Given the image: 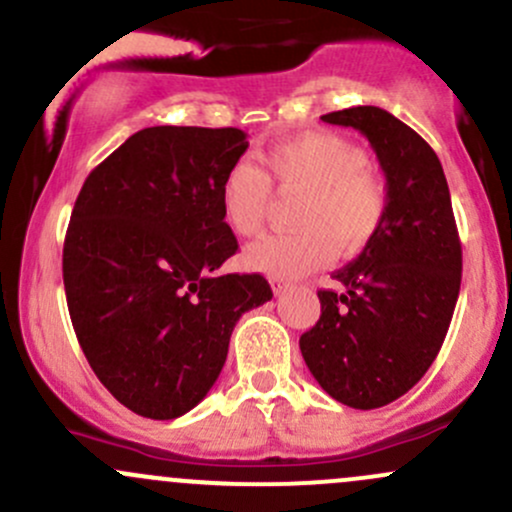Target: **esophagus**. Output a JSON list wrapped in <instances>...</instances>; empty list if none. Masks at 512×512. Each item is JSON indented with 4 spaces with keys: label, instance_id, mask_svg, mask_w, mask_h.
<instances>
[{
    "label": "esophagus",
    "instance_id": "obj_1",
    "mask_svg": "<svg viewBox=\"0 0 512 512\" xmlns=\"http://www.w3.org/2000/svg\"><path fill=\"white\" fill-rule=\"evenodd\" d=\"M270 284H272V292L277 294V297H279V294H284V292H287V289H289V282H287V279L272 277V279H270Z\"/></svg>",
    "mask_w": 512,
    "mask_h": 512
}]
</instances>
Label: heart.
<instances>
[{"label": "heart", "instance_id": "b5f03b06", "mask_svg": "<svg viewBox=\"0 0 512 512\" xmlns=\"http://www.w3.org/2000/svg\"><path fill=\"white\" fill-rule=\"evenodd\" d=\"M282 193H301L294 215L299 230L270 235L245 250V265L267 277L294 279L336 257L365 250L383 228L390 208L385 176L363 147L336 132H306L272 144L265 154ZM272 181L250 159H238L220 179V213L240 238L265 230Z\"/></svg>", "mask_w": 512, "mask_h": 512}]
</instances>
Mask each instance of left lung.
I'll list each match as a JSON object with an SVG mask.
<instances>
[{
  "label": "left lung",
  "mask_w": 512,
  "mask_h": 512,
  "mask_svg": "<svg viewBox=\"0 0 512 512\" xmlns=\"http://www.w3.org/2000/svg\"><path fill=\"white\" fill-rule=\"evenodd\" d=\"M358 129L378 154L390 208L378 238L333 272L301 355L333 400L355 410L390 405L437 358L461 289V240L434 149L387 110L348 107L321 117Z\"/></svg>",
  "instance_id": "8db88e82"
}]
</instances>
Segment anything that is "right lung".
<instances>
[{
  "mask_svg": "<svg viewBox=\"0 0 512 512\" xmlns=\"http://www.w3.org/2000/svg\"><path fill=\"white\" fill-rule=\"evenodd\" d=\"M235 127H147L90 171L63 245L80 348L127 410L176 419L208 395L233 328L272 299L262 274H220L238 250L220 179L247 149Z\"/></svg>",
  "mask_w": 512,
  "mask_h": 512,
  "instance_id": "add662e5",
  "label": "right lung"
}]
</instances>
